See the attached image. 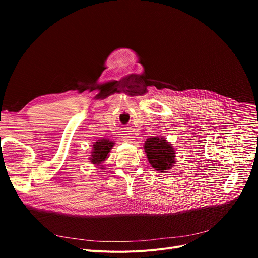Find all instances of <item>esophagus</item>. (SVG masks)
Instances as JSON below:
<instances>
[{"mask_svg":"<svg viewBox=\"0 0 258 258\" xmlns=\"http://www.w3.org/2000/svg\"><path fill=\"white\" fill-rule=\"evenodd\" d=\"M122 138H123V140L124 141H126V142H130V143H132V142H134V137L133 136H131V134H128V133H125V134H123V136H122Z\"/></svg>","mask_w":258,"mask_h":258,"instance_id":"obj_1","label":"esophagus"}]
</instances>
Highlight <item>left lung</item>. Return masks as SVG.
<instances>
[{
	"instance_id": "8db88e82",
	"label": "left lung",
	"mask_w": 258,
	"mask_h": 258,
	"mask_svg": "<svg viewBox=\"0 0 258 258\" xmlns=\"http://www.w3.org/2000/svg\"><path fill=\"white\" fill-rule=\"evenodd\" d=\"M144 150L148 162L158 171H165L174 163V150L164 138L152 137L146 139Z\"/></svg>"
}]
</instances>
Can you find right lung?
I'll return each instance as SVG.
<instances>
[{"label":"right lung","mask_w":258,"mask_h":258,"mask_svg":"<svg viewBox=\"0 0 258 258\" xmlns=\"http://www.w3.org/2000/svg\"><path fill=\"white\" fill-rule=\"evenodd\" d=\"M115 143L110 141L108 139H101L97 142H95L93 145V152H92V163L93 164H100L102 161H104L112 150V147Z\"/></svg>","instance_id":"right-lung-1"}]
</instances>
